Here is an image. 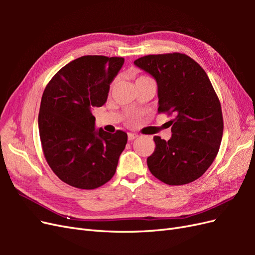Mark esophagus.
I'll return each mask as SVG.
<instances>
[{
	"mask_svg": "<svg viewBox=\"0 0 255 255\" xmlns=\"http://www.w3.org/2000/svg\"><path fill=\"white\" fill-rule=\"evenodd\" d=\"M128 140H134V139H136V138L138 137V135L134 134V133H128Z\"/></svg>",
	"mask_w": 255,
	"mask_h": 255,
	"instance_id": "esophagus-1",
	"label": "esophagus"
}]
</instances>
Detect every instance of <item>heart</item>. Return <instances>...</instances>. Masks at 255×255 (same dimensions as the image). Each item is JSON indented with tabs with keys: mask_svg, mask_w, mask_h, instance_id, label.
Returning a JSON list of instances; mask_svg holds the SVG:
<instances>
[{
	"mask_svg": "<svg viewBox=\"0 0 255 255\" xmlns=\"http://www.w3.org/2000/svg\"><path fill=\"white\" fill-rule=\"evenodd\" d=\"M141 79H146V76H140V78L138 79V80H141ZM138 80H137V81H138ZM113 86H114V84H112V87H113Z\"/></svg>",
	"mask_w": 255,
	"mask_h": 255,
	"instance_id": "heart-1",
	"label": "heart"
}]
</instances>
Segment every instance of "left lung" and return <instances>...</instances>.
Returning <instances> with one entry per match:
<instances>
[{
    "label": "left lung",
    "mask_w": 255,
    "mask_h": 255,
    "mask_svg": "<svg viewBox=\"0 0 255 255\" xmlns=\"http://www.w3.org/2000/svg\"><path fill=\"white\" fill-rule=\"evenodd\" d=\"M134 64L156 80L158 113L174 116L170 139L154 136L155 150L146 158L151 173L168 185L196 181L217 156L223 133L221 105L210 79L181 53L146 55Z\"/></svg>",
    "instance_id": "8db88e82"
}]
</instances>
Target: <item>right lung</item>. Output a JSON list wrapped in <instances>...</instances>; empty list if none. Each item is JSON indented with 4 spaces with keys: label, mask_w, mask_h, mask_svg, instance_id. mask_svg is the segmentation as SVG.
<instances>
[{
    "label": "right lung",
    "mask_w": 255,
    "mask_h": 255,
    "mask_svg": "<svg viewBox=\"0 0 255 255\" xmlns=\"http://www.w3.org/2000/svg\"><path fill=\"white\" fill-rule=\"evenodd\" d=\"M122 57L87 55L53 76L41 98L38 127L44 157L70 186L95 189L114 176L128 134L96 129L91 111L107 100Z\"/></svg>",
    "instance_id": "obj_1"
}]
</instances>
